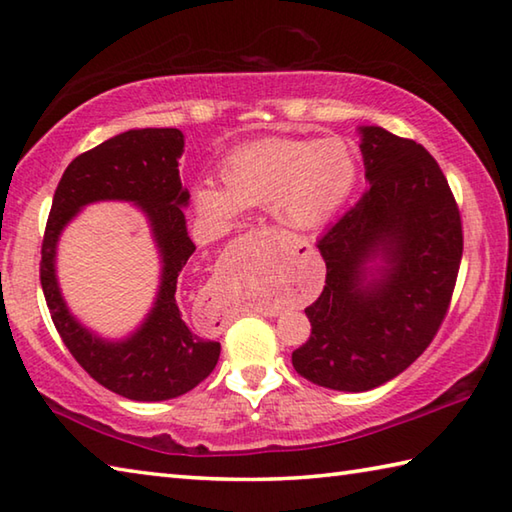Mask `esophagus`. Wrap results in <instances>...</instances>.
I'll list each match as a JSON object with an SVG mask.
<instances>
[{
	"label": "esophagus",
	"instance_id": "34e87169",
	"mask_svg": "<svg viewBox=\"0 0 512 512\" xmlns=\"http://www.w3.org/2000/svg\"><path fill=\"white\" fill-rule=\"evenodd\" d=\"M264 315H266V317H275V315H279V313H277V310H264Z\"/></svg>",
	"mask_w": 512,
	"mask_h": 512
}]
</instances>
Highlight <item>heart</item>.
I'll use <instances>...</instances> for the list:
<instances>
[{"label":"heart","mask_w":512,"mask_h":512,"mask_svg":"<svg viewBox=\"0 0 512 512\" xmlns=\"http://www.w3.org/2000/svg\"><path fill=\"white\" fill-rule=\"evenodd\" d=\"M359 179L355 150L337 137H270L244 144L226 157L222 182H199L195 204L208 222L228 226L242 208L273 206L288 228L310 230L328 222Z\"/></svg>","instance_id":"obj_1"}]
</instances>
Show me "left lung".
Returning <instances> with one entry per match:
<instances>
[{"label": "left lung", "mask_w": 512, "mask_h": 512, "mask_svg": "<svg viewBox=\"0 0 512 512\" xmlns=\"http://www.w3.org/2000/svg\"><path fill=\"white\" fill-rule=\"evenodd\" d=\"M370 188L317 242L322 295L306 308L308 342L293 366L344 393L377 388L415 362L448 313L464 235L450 186L428 150L362 126Z\"/></svg>", "instance_id": "8db88e82"}]
</instances>
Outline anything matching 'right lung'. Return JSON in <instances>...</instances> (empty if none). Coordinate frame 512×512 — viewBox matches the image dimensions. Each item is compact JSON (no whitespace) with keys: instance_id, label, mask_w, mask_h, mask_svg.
<instances>
[{"instance_id":"1","label":"right lung","mask_w":512,"mask_h":512,"mask_svg":"<svg viewBox=\"0 0 512 512\" xmlns=\"http://www.w3.org/2000/svg\"><path fill=\"white\" fill-rule=\"evenodd\" d=\"M184 135L177 128H137L86 150L64 170L42 242L44 297L59 337L97 384L135 402H164L193 390L213 373L219 342L197 337L177 306V279L195 253L186 230L188 190L179 179L177 159ZM119 198L145 210L163 257L156 304L133 336L110 343L95 336L69 313L56 284L54 255L65 224L93 201Z\"/></svg>"}]
</instances>
